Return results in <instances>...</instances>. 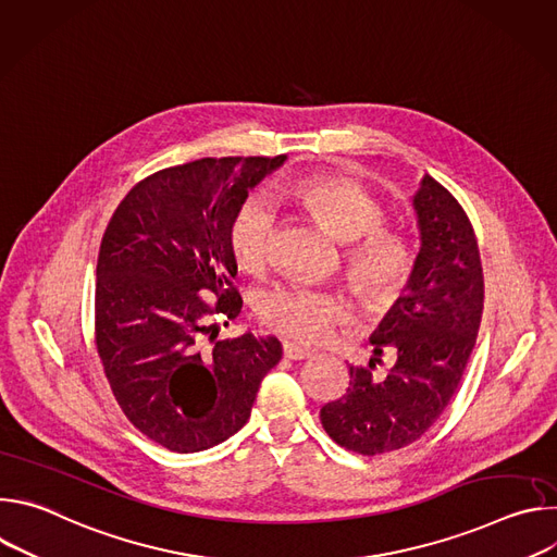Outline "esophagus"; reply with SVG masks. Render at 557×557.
Here are the masks:
<instances>
[{
  "mask_svg": "<svg viewBox=\"0 0 557 557\" xmlns=\"http://www.w3.org/2000/svg\"><path fill=\"white\" fill-rule=\"evenodd\" d=\"M312 355V350L299 346V344H293V342H286L284 344V357L286 359H293V361H299V359H308Z\"/></svg>",
  "mask_w": 557,
  "mask_h": 557,
  "instance_id": "34e87169",
  "label": "esophagus"
}]
</instances>
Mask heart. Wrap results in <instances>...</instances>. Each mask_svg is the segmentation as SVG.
<instances>
[{
	"label": "heart",
	"instance_id": "heart-1",
	"mask_svg": "<svg viewBox=\"0 0 557 557\" xmlns=\"http://www.w3.org/2000/svg\"><path fill=\"white\" fill-rule=\"evenodd\" d=\"M293 200L320 220L344 249V273L355 295L372 306H392L404 295L417 271L410 237L383 226L385 205L363 185L333 174L306 176L288 187ZM275 211L264 198H249L237 209L228 243L243 269L260 271L269 262ZM262 320L306 344L326 339L344 320L346 304L329 290L284 284L267 290L258 304Z\"/></svg>",
	"mask_w": 557,
	"mask_h": 557
}]
</instances>
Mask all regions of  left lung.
Masks as SVG:
<instances>
[{
	"mask_svg": "<svg viewBox=\"0 0 557 557\" xmlns=\"http://www.w3.org/2000/svg\"><path fill=\"white\" fill-rule=\"evenodd\" d=\"M421 231L417 271L372 333L374 357L350 368V385L322 408L326 434L363 456L401 449L443 414L481 329L485 282L479 243L458 200L425 174L412 196ZM383 347L397 359L373 374Z\"/></svg>",
	"mask_w": 557,
	"mask_h": 557,
	"instance_id": "left-lung-1",
	"label": "left lung"
}]
</instances>
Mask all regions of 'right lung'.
<instances>
[{
  "instance_id": "obj_1",
  "label": "right lung",
  "mask_w": 557,
  "mask_h": 557,
  "mask_svg": "<svg viewBox=\"0 0 557 557\" xmlns=\"http://www.w3.org/2000/svg\"><path fill=\"white\" fill-rule=\"evenodd\" d=\"M284 161V153L228 156L161 170L129 189L103 233L97 350L129 423L172 451L233 436L282 359L275 337L215 342L211 320L240 314L228 228L249 191Z\"/></svg>"
}]
</instances>
